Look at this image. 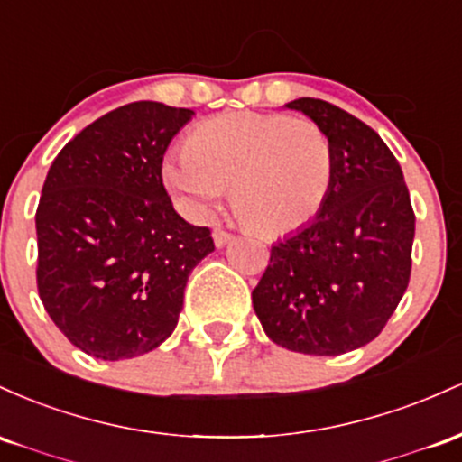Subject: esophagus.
<instances>
[{
    "label": "esophagus",
    "mask_w": 462,
    "mask_h": 462,
    "mask_svg": "<svg viewBox=\"0 0 462 462\" xmlns=\"http://www.w3.org/2000/svg\"><path fill=\"white\" fill-rule=\"evenodd\" d=\"M231 240H233V236H231L229 231H222V229H216V231H214V245H216L217 248L226 246Z\"/></svg>",
    "instance_id": "obj_1"
}]
</instances>
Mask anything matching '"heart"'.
<instances>
[{
    "label": "heart",
    "instance_id": "heart-1",
    "mask_svg": "<svg viewBox=\"0 0 462 462\" xmlns=\"http://www.w3.org/2000/svg\"><path fill=\"white\" fill-rule=\"evenodd\" d=\"M334 143L312 119L236 111L194 126L163 159V183L191 217L214 211L231 185L242 225L277 237L320 214L334 183Z\"/></svg>",
    "mask_w": 462,
    "mask_h": 462
}]
</instances>
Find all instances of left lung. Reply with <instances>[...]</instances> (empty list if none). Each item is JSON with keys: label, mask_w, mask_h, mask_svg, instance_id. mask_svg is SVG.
<instances>
[{"label": "left lung", "mask_w": 462, "mask_h": 462, "mask_svg": "<svg viewBox=\"0 0 462 462\" xmlns=\"http://www.w3.org/2000/svg\"><path fill=\"white\" fill-rule=\"evenodd\" d=\"M334 143V183L320 214L271 248L253 308L273 343L338 356L371 343L411 279L414 214L403 172L365 122L316 97L288 102Z\"/></svg>", "instance_id": "8db88e82"}]
</instances>
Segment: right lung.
<instances>
[{
  "instance_id": "obj_1",
  "label": "right lung",
  "mask_w": 462,
  "mask_h": 462,
  "mask_svg": "<svg viewBox=\"0 0 462 462\" xmlns=\"http://www.w3.org/2000/svg\"><path fill=\"white\" fill-rule=\"evenodd\" d=\"M194 111L131 102L80 131L51 163L36 209L41 300L71 345L128 360L172 336L189 273L214 251L174 211L163 154Z\"/></svg>"
}]
</instances>
